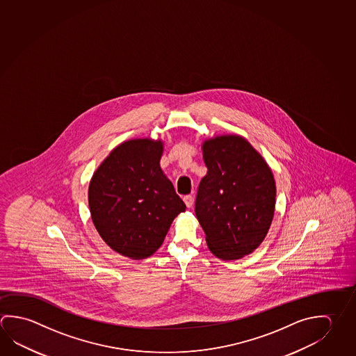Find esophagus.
Here are the masks:
<instances>
[{
    "label": "esophagus",
    "instance_id": "obj_1",
    "mask_svg": "<svg viewBox=\"0 0 356 356\" xmlns=\"http://www.w3.org/2000/svg\"><path fill=\"white\" fill-rule=\"evenodd\" d=\"M184 201H185V204H186L188 209H190V207H193V197L191 195H187V196H185V197H184Z\"/></svg>",
    "mask_w": 356,
    "mask_h": 356
}]
</instances>
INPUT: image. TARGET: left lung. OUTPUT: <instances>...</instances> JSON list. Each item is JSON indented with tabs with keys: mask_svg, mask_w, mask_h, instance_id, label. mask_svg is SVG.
Segmentation results:
<instances>
[{
	"mask_svg": "<svg viewBox=\"0 0 356 356\" xmlns=\"http://www.w3.org/2000/svg\"><path fill=\"white\" fill-rule=\"evenodd\" d=\"M207 174L200 182L195 213L212 254L229 261L264 241L274 218V175L248 140L237 135L202 144Z\"/></svg>",
	"mask_w": 356,
	"mask_h": 356,
	"instance_id": "left-lung-1",
	"label": "left lung"
}]
</instances>
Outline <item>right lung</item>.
Listing matches in <instances>:
<instances>
[{"label":"right lung","mask_w":356,"mask_h":356,"mask_svg":"<svg viewBox=\"0 0 356 356\" xmlns=\"http://www.w3.org/2000/svg\"><path fill=\"white\" fill-rule=\"evenodd\" d=\"M163 141L136 138L115 147L88 186L91 218L102 240L134 260L152 255L186 205L160 168Z\"/></svg>","instance_id":"obj_1"}]
</instances>
